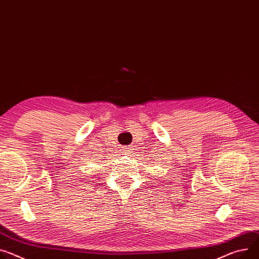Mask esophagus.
I'll use <instances>...</instances> for the list:
<instances>
[{
  "mask_svg": "<svg viewBox=\"0 0 259 259\" xmlns=\"http://www.w3.org/2000/svg\"><path fill=\"white\" fill-rule=\"evenodd\" d=\"M132 147H130V146H123L122 147V151H123V153L124 154H131L132 153Z\"/></svg>",
  "mask_w": 259,
  "mask_h": 259,
  "instance_id": "1",
  "label": "esophagus"
}]
</instances>
